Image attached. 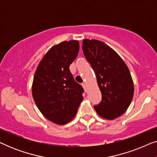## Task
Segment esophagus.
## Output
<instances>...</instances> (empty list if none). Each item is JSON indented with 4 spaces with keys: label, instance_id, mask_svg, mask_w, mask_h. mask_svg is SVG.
Instances as JSON below:
<instances>
[{
    "label": "esophagus",
    "instance_id": "1",
    "mask_svg": "<svg viewBox=\"0 0 157 157\" xmlns=\"http://www.w3.org/2000/svg\"><path fill=\"white\" fill-rule=\"evenodd\" d=\"M82 86H83V89H84V90L86 91H87V86H86V83H83L82 84Z\"/></svg>",
    "mask_w": 157,
    "mask_h": 157
}]
</instances>
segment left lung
I'll use <instances>...</instances> for the list:
<instances>
[{
	"mask_svg": "<svg viewBox=\"0 0 157 157\" xmlns=\"http://www.w3.org/2000/svg\"><path fill=\"white\" fill-rule=\"evenodd\" d=\"M82 44L83 55L95 72L101 92V101L94 109L104 119H117L127 110L134 96V82L128 66L104 42L84 39Z\"/></svg>",
	"mask_w": 157,
	"mask_h": 157,
	"instance_id": "8db88e82",
	"label": "left lung"
}]
</instances>
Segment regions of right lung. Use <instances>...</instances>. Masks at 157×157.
I'll return each instance as SVG.
<instances>
[{
    "label": "right lung",
    "instance_id": "right-lung-1",
    "mask_svg": "<svg viewBox=\"0 0 157 157\" xmlns=\"http://www.w3.org/2000/svg\"><path fill=\"white\" fill-rule=\"evenodd\" d=\"M78 51L76 40L54 45L43 57L33 77L32 95L36 106L44 117L58 125L71 121L83 99V87L69 71Z\"/></svg>",
    "mask_w": 157,
    "mask_h": 157
}]
</instances>
